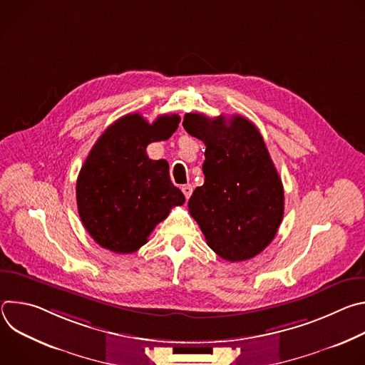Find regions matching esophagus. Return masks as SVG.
Wrapping results in <instances>:
<instances>
[{
  "mask_svg": "<svg viewBox=\"0 0 365 365\" xmlns=\"http://www.w3.org/2000/svg\"><path fill=\"white\" fill-rule=\"evenodd\" d=\"M182 192H183V195H185V197L189 199L190 195H192V192H193V186H192V185H183V186H182Z\"/></svg>",
  "mask_w": 365,
  "mask_h": 365,
  "instance_id": "obj_1",
  "label": "esophagus"
}]
</instances>
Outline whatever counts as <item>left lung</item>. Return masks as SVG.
<instances>
[{"mask_svg":"<svg viewBox=\"0 0 365 365\" xmlns=\"http://www.w3.org/2000/svg\"><path fill=\"white\" fill-rule=\"evenodd\" d=\"M183 127L206 145L205 183L189 199L190 215L227 262L255 257L276 237L284 212L283 185L262 134L241 115L190 113Z\"/></svg>","mask_w":365,"mask_h":365,"instance_id":"left-lung-1","label":"left lung"}]
</instances>
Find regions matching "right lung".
<instances>
[{"label": "right lung", "mask_w": 365, "mask_h": 365, "mask_svg": "<svg viewBox=\"0 0 365 365\" xmlns=\"http://www.w3.org/2000/svg\"><path fill=\"white\" fill-rule=\"evenodd\" d=\"M179 121L172 114L150 124L128 114L96 140L78 176L76 202L83 227L101 247L118 254L137 251L172 207L185 203L169 163L145 153L150 143L168 140Z\"/></svg>", "instance_id": "right-lung-1"}]
</instances>
